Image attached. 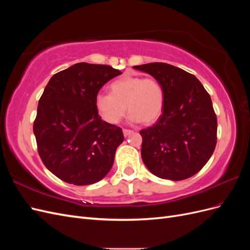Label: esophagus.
I'll return each mask as SVG.
<instances>
[{"label": "esophagus", "instance_id": "obj_1", "mask_svg": "<svg viewBox=\"0 0 250 250\" xmlns=\"http://www.w3.org/2000/svg\"><path fill=\"white\" fill-rule=\"evenodd\" d=\"M133 131L132 130H129V129H123V134L124 137H128V135L131 134Z\"/></svg>", "mask_w": 250, "mask_h": 250}]
</instances>
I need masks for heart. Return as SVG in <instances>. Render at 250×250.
Returning <instances> with one entry per match:
<instances>
[{"label":"heart","mask_w":250,"mask_h":250,"mask_svg":"<svg viewBox=\"0 0 250 250\" xmlns=\"http://www.w3.org/2000/svg\"><path fill=\"white\" fill-rule=\"evenodd\" d=\"M110 94H98L96 108L109 124L119 123L130 111V123H153L160 118L164 107V89L152 78L126 76L113 81Z\"/></svg>","instance_id":"1"}]
</instances>
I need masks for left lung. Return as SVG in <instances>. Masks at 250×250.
Returning a JSON list of instances; mask_svg holds the SVG:
<instances>
[{
  "label": "left lung",
  "mask_w": 250,
  "mask_h": 250,
  "mask_svg": "<svg viewBox=\"0 0 250 250\" xmlns=\"http://www.w3.org/2000/svg\"><path fill=\"white\" fill-rule=\"evenodd\" d=\"M133 69L160 82L165 96L162 116L140 131L144 164L163 179L195 175L216 147L217 117L209 95L194 75L174 65L152 62Z\"/></svg>",
  "instance_id": "obj_1"
}]
</instances>
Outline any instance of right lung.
Returning a JSON list of instances; mask_svg holds the SVG:
<instances>
[{
  "instance_id": "add662e5",
  "label": "right lung",
  "mask_w": 250,
  "mask_h": 250,
  "mask_svg": "<svg viewBox=\"0 0 250 250\" xmlns=\"http://www.w3.org/2000/svg\"><path fill=\"white\" fill-rule=\"evenodd\" d=\"M122 72L105 64L76 63L53 75L41 97L33 132L42 163L75 186L100 181L123 143L120 127L98 115L96 97Z\"/></svg>"
}]
</instances>
